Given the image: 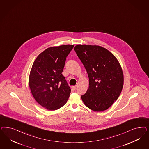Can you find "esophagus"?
Returning a JSON list of instances; mask_svg holds the SVG:
<instances>
[{"label": "esophagus", "instance_id": "1", "mask_svg": "<svg viewBox=\"0 0 149 149\" xmlns=\"http://www.w3.org/2000/svg\"><path fill=\"white\" fill-rule=\"evenodd\" d=\"M71 88H72L73 90H76V88H77V86H71Z\"/></svg>", "mask_w": 149, "mask_h": 149}]
</instances>
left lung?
<instances>
[{"label": "left lung", "instance_id": "obj_1", "mask_svg": "<svg viewBox=\"0 0 149 149\" xmlns=\"http://www.w3.org/2000/svg\"><path fill=\"white\" fill-rule=\"evenodd\" d=\"M74 50L88 74L89 86L81 96L84 105L96 112L106 110L117 100L123 86L120 63L107 49L99 45H77Z\"/></svg>", "mask_w": 149, "mask_h": 149}]
</instances>
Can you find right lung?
<instances>
[{
    "instance_id": "obj_1",
    "label": "right lung",
    "mask_w": 149,
    "mask_h": 149,
    "mask_svg": "<svg viewBox=\"0 0 149 149\" xmlns=\"http://www.w3.org/2000/svg\"><path fill=\"white\" fill-rule=\"evenodd\" d=\"M74 45L52 47L34 60L29 76V86L36 101L48 110L65 105L71 93L62 72L67 55Z\"/></svg>"
}]
</instances>
